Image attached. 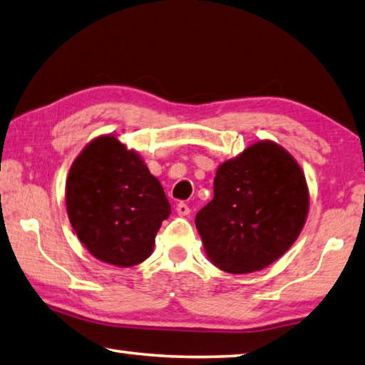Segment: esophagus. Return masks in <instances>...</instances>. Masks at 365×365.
Instances as JSON below:
<instances>
[{
    "instance_id": "1",
    "label": "esophagus",
    "mask_w": 365,
    "mask_h": 365,
    "mask_svg": "<svg viewBox=\"0 0 365 365\" xmlns=\"http://www.w3.org/2000/svg\"><path fill=\"white\" fill-rule=\"evenodd\" d=\"M175 210H177V214L180 215V217H187L188 214H190V207L185 202H180V204H177V207H175Z\"/></svg>"
}]
</instances>
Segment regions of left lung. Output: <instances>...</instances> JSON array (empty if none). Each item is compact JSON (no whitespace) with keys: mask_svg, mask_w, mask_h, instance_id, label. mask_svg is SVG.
Returning <instances> with one entry per match:
<instances>
[{"mask_svg":"<svg viewBox=\"0 0 365 365\" xmlns=\"http://www.w3.org/2000/svg\"><path fill=\"white\" fill-rule=\"evenodd\" d=\"M308 209L307 178L294 156L260 140L218 165L214 200L195 222L209 260L227 273L246 274L292 247Z\"/></svg>","mask_w":365,"mask_h":365,"instance_id":"left-lung-1","label":"left lung"}]
</instances>
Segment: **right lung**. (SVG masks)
<instances>
[{"label": "right lung", "mask_w": 365, "mask_h": 365, "mask_svg": "<svg viewBox=\"0 0 365 365\" xmlns=\"http://www.w3.org/2000/svg\"><path fill=\"white\" fill-rule=\"evenodd\" d=\"M65 204L78 240L92 257L119 268L151 255L170 204L135 150L98 135L73 161Z\"/></svg>", "instance_id": "obj_1"}]
</instances>
